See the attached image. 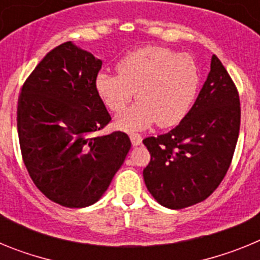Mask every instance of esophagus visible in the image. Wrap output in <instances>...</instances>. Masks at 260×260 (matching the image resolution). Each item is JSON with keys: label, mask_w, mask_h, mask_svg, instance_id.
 Masks as SVG:
<instances>
[{"label": "esophagus", "mask_w": 260, "mask_h": 260, "mask_svg": "<svg viewBox=\"0 0 260 260\" xmlns=\"http://www.w3.org/2000/svg\"><path fill=\"white\" fill-rule=\"evenodd\" d=\"M130 141H132L133 146H139V144L142 143V137L139 134H135V133H133V134L130 135Z\"/></svg>", "instance_id": "1"}]
</instances>
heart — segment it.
Here are the masks:
<instances>
[{"instance_id":"obj_1","label":"heart","mask_w":260,"mask_h":260,"mask_svg":"<svg viewBox=\"0 0 260 260\" xmlns=\"http://www.w3.org/2000/svg\"><path fill=\"white\" fill-rule=\"evenodd\" d=\"M118 75L100 73L96 89L109 110L122 112L134 99L139 102L119 114L116 126L137 132L156 122L158 127L180 123L191 109L201 73L190 54L164 47H144L128 53L117 65Z\"/></svg>"}]
</instances>
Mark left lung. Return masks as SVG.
I'll return each mask as SVG.
<instances>
[{
  "label": "left lung",
  "instance_id": "left-lung-1",
  "mask_svg": "<svg viewBox=\"0 0 260 260\" xmlns=\"http://www.w3.org/2000/svg\"><path fill=\"white\" fill-rule=\"evenodd\" d=\"M240 122L238 91L213 54L207 80L187 116L167 134L143 141L151 153L143 178L153 198L172 210L207 199L228 172Z\"/></svg>",
  "mask_w": 260,
  "mask_h": 260
}]
</instances>
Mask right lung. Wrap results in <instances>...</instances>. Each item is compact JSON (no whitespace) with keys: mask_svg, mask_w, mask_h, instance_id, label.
Here are the masks:
<instances>
[{"mask_svg":"<svg viewBox=\"0 0 260 260\" xmlns=\"http://www.w3.org/2000/svg\"><path fill=\"white\" fill-rule=\"evenodd\" d=\"M102 65L63 43L41 59L18 100L23 161L36 187L63 207L96 203L132 147L122 132L99 135L112 119L96 89Z\"/></svg>","mask_w":260,"mask_h":260,"instance_id":"right-lung-1","label":"right lung"}]
</instances>
